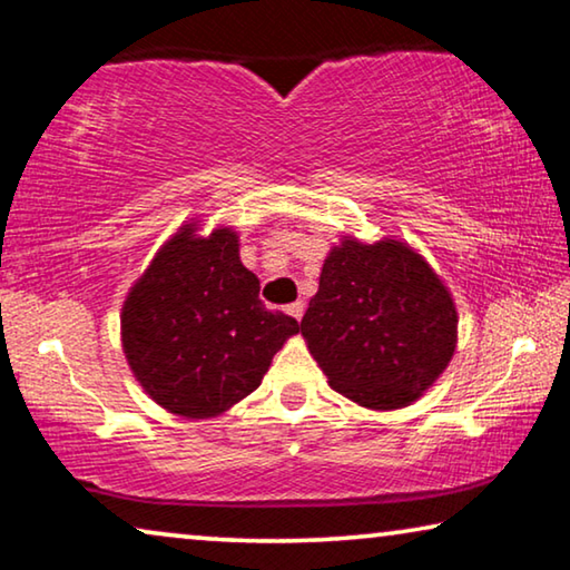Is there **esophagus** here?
Wrapping results in <instances>:
<instances>
[{
  "instance_id": "esophagus-1",
  "label": "esophagus",
  "mask_w": 570,
  "mask_h": 570,
  "mask_svg": "<svg viewBox=\"0 0 570 570\" xmlns=\"http://www.w3.org/2000/svg\"><path fill=\"white\" fill-rule=\"evenodd\" d=\"M286 312H288V314H292V317H294L296 322H299V320L304 317V302H302V299H296V302H292V304H288V306H286Z\"/></svg>"
}]
</instances>
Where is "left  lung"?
Returning <instances> with one entry per match:
<instances>
[{"mask_svg":"<svg viewBox=\"0 0 570 570\" xmlns=\"http://www.w3.org/2000/svg\"><path fill=\"white\" fill-rule=\"evenodd\" d=\"M456 322L451 294L419 253L399 240L345 238L324 258L299 327L334 391L393 411L444 373Z\"/></svg>","mask_w":570,"mask_h":570,"instance_id":"1","label":"left lung"}]
</instances>
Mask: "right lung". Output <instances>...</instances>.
<instances>
[{"mask_svg": "<svg viewBox=\"0 0 570 570\" xmlns=\"http://www.w3.org/2000/svg\"><path fill=\"white\" fill-rule=\"evenodd\" d=\"M230 228L193 225L161 248L126 296L121 342L144 391L169 413L210 419L261 385L299 322L258 299Z\"/></svg>", "mask_w": 570, "mask_h": 570, "instance_id": "add662e5", "label": "right lung"}]
</instances>
